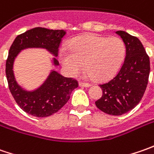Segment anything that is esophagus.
Here are the masks:
<instances>
[{
  "instance_id": "34e87169",
  "label": "esophagus",
  "mask_w": 154,
  "mask_h": 154,
  "mask_svg": "<svg viewBox=\"0 0 154 154\" xmlns=\"http://www.w3.org/2000/svg\"><path fill=\"white\" fill-rule=\"evenodd\" d=\"M79 86H82V87H89L91 86V85L89 83H86V82H83V81H80L79 82Z\"/></svg>"
}]
</instances>
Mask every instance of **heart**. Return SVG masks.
Returning <instances> with one entry per match:
<instances>
[{"mask_svg":"<svg viewBox=\"0 0 154 154\" xmlns=\"http://www.w3.org/2000/svg\"><path fill=\"white\" fill-rule=\"evenodd\" d=\"M68 48L60 49L58 54L68 74L77 76L86 66L89 75L99 81L109 80L118 72L126 54V46L122 38L95 34L73 39Z\"/></svg>","mask_w":154,"mask_h":154,"instance_id":"heart-1","label":"heart"}]
</instances>
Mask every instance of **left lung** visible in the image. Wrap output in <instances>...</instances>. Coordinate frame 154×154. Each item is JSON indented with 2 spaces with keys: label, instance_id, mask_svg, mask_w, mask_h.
<instances>
[{
  "label": "left lung",
  "instance_id": "obj_1",
  "mask_svg": "<svg viewBox=\"0 0 154 154\" xmlns=\"http://www.w3.org/2000/svg\"><path fill=\"white\" fill-rule=\"evenodd\" d=\"M116 32L126 46L125 60L112 80L99 85L103 94L95 104L106 114L120 116L134 109L141 100L148 83L150 61L136 37L123 31Z\"/></svg>",
  "mask_w": 154,
  "mask_h": 154
}]
</instances>
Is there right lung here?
Instances as JSON below:
<instances>
[{
	"label": "right lung",
	"instance_id": "1",
	"mask_svg": "<svg viewBox=\"0 0 154 154\" xmlns=\"http://www.w3.org/2000/svg\"><path fill=\"white\" fill-rule=\"evenodd\" d=\"M66 35L63 30H50L36 27L17 36L11 45L6 62V75L8 87L18 105L30 115L46 117L62 108L70 98V94L78 87V81L66 78L52 70L45 82L33 91L24 90L15 80L14 62L21 51L28 48L46 49L54 56L58 55V48L62 38ZM53 64L58 66L56 58Z\"/></svg>",
	"mask_w": 154,
	"mask_h": 154
}]
</instances>
